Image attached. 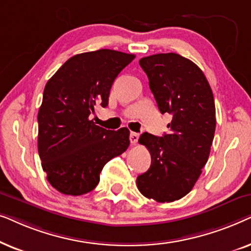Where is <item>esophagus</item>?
<instances>
[{"instance_id": "1", "label": "esophagus", "mask_w": 251, "mask_h": 251, "mask_svg": "<svg viewBox=\"0 0 251 251\" xmlns=\"http://www.w3.org/2000/svg\"><path fill=\"white\" fill-rule=\"evenodd\" d=\"M129 138H130V143H131V144H136L137 142H138L139 135H138V133H137V132L131 131V132H130Z\"/></svg>"}]
</instances>
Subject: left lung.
Segmentation results:
<instances>
[{
	"label": "left lung",
	"mask_w": 251,
	"mask_h": 251,
	"mask_svg": "<svg viewBox=\"0 0 251 251\" xmlns=\"http://www.w3.org/2000/svg\"><path fill=\"white\" fill-rule=\"evenodd\" d=\"M160 112L169 113V133L144 132L150 169L137 177L144 197L173 202L190 193L207 163L216 129L214 95L203 72L180 54L157 53L139 60Z\"/></svg>",
	"instance_id": "obj_1"
}]
</instances>
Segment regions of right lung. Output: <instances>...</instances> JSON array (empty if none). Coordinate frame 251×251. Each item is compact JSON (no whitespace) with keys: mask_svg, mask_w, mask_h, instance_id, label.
I'll use <instances>...</instances> for the list:
<instances>
[{"mask_svg":"<svg viewBox=\"0 0 251 251\" xmlns=\"http://www.w3.org/2000/svg\"><path fill=\"white\" fill-rule=\"evenodd\" d=\"M135 54L100 49L75 54L47 82L37 114V149L51 186L66 195L89 193L102 168L129 147L130 131L96 126L90 115L106 107L112 84Z\"/></svg>","mask_w":251,"mask_h":251,"instance_id":"add662e5","label":"right lung"}]
</instances>
